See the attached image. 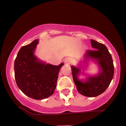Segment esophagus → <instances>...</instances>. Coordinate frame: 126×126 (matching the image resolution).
<instances>
[{
    "label": "esophagus",
    "mask_w": 126,
    "mask_h": 126,
    "mask_svg": "<svg viewBox=\"0 0 126 126\" xmlns=\"http://www.w3.org/2000/svg\"><path fill=\"white\" fill-rule=\"evenodd\" d=\"M64 62L66 63H67V64H70V63H72V62H73V60H72V59L70 58H66L64 59Z\"/></svg>",
    "instance_id": "1"
}]
</instances>
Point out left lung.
Segmentation results:
<instances>
[{
    "label": "left lung",
    "instance_id": "8db88e82",
    "mask_svg": "<svg viewBox=\"0 0 126 126\" xmlns=\"http://www.w3.org/2000/svg\"><path fill=\"white\" fill-rule=\"evenodd\" d=\"M91 46L96 50H87L85 59H94L101 68L98 76L88 78L86 81L79 80L78 75L80 73V68L72 66L73 82L80 94L88 97H95L103 93L110 84L114 76L113 60L110 52L104 44L94 40H91Z\"/></svg>",
    "mask_w": 126,
    "mask_h": 126
}]
</instances>
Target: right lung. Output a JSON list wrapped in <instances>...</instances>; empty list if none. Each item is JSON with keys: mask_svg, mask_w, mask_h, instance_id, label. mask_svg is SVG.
Wrapping results in <instances>:
<instances>
[{"mask_svg": "<svg viewBox=\"0 0 126 126\" xmlns=\"http://www.w3.org/2000/svg\"><path fill=\"white\" fill-rule=\"evenodd\" d=\"M38 41L35 40L21 47L15 59L14 71L16 83L24 94L33 99H43L54 92L63 63L54 66L40 61L34 55Z\"/></svg>", "mask_w": 126, "mask_h": 126, "instance_id": "right-lung-1", "label": "right lung"}]
</instances>
